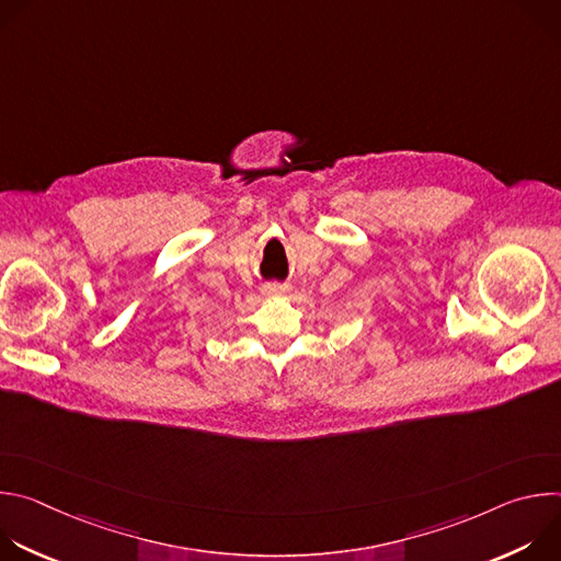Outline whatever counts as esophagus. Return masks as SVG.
Listing matches in <instances>:
<instances>
[{"instance_id":"34e87169","label":"esophagus","mask_w":561,"mask_h":561,"mask_svg":"<svg viewBox=\"0 0 561 561\" xmlns=\"http://www.w3.org/2000/svg\"><path fill=\"white\" fill-rule=\"evenodd\" d=\"M262 295L266 299H277V297H286L288 295V286L279 284V282H268L262 286Z\"/></svg>"}]
</instances>
